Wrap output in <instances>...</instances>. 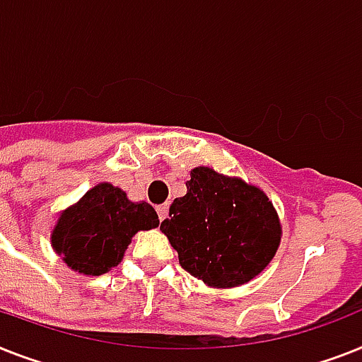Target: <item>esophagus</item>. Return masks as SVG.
I'll use <instances>...</instances> for the list:
<instances>
[{
    "label": "esophagus",
    "instance_id": "obj_1",
    "mask_svg": "<svg viewBox=\"0 0 362 362\" xmlns=\"http://www.w3.org/2000/svg\"><path fill=\"white\" fill-rule=\"evenodd\" d=\"M167 210H169V206H167V204H160V206H156V211H158V217H160V221H163V219H165Z\"/></svg>",
    "mask_w": 362,
    "mask_h": 362
}]
</instances>
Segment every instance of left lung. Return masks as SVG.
<instances>
[{
    "label": "left lung",
    "mask_w": 362,
    "mask_h": 362,
    "mask_svg": "<svg viewBox=\"0 0 362 362\" xmlns=\"http://www.w3.org/2000/svg\"><path fill=\"white\" fill-rule=\"evenodd\" d=\"M187 193L175 199L160 230L180 266L210 288L247 284L272 262L283 236L273 202L260 187L211 167L191 169Z\"/></svg>",
    "instance_id": "1"
}]
</instances>
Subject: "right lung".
<instances>
[{
  "mask_svg": "<svg viewBox=\"0 0 362 362\" xmlns=\"http://www.w3.org/2000/svg\"><path fill=\"white\" fill-rule=\"evenodd\" d=\"M158 225V214L148 202H132L126 191L100 182L59 211L49 242L72 272L96 277L119 266L137 232Z\"/></svg>",
  "mask_w": 362,
  "mask_h": 362,
  "instance_id": "obj_1",
  "label": "right lung"
}]
</instances>
